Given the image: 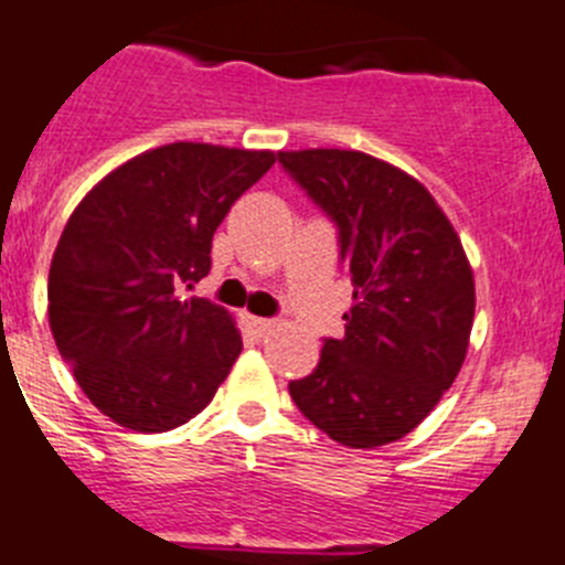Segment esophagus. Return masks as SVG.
<instances>
[{"label": "esophagus", "mask_w": 565, "mask_h": 565, "mask_svg": "<svg viewBox=\"0 0 565 565\" xmlns=\"http://www.w3.org/2000/svg\"><path fill=\"white\" fill-rule=\"evenodd\" d=\"M243 326L248 328V333H254V337H267V333L276 328V322L267 320V317H254V315H243Z\"/></svg>", "instance_id": "34e87169"}]
</instances>
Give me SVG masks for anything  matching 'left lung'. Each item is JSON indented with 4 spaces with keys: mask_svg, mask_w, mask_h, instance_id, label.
<instances>
[{
    "mask_svg": "<svg viewBox=\"0 0 565 565\" xmlns=\"http://www.w3.org/2000/svg\"><path fill=\"white\" fill-rule=\"evenodd\" d=\"M284 171L337 223L353 284L344 337L289 383L300 414L353 450L419 425L467 359L475 278L456 228L414 177L364 151H278Z\"/></svg>",
    "mask_w": 565,
    "mask_h": 565,
    "instance_id": "obj_1",
    "label": "left lung"
}]
</instances>
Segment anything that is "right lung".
Wrapping results in <instances>:
<instances>
[{
  "label": "right lung",
  "instance_id": "obj_1",
  "mask_svg": "<svg viewBox=\"0 0 565 565\" xmlns=\"http://www.w3.org/2000/svg\"><path fill=\"white\" fill-rule=\"evenodd\" d=\"M273 151L171 143L102 179L49 267V328L93 405L162 434L210 405L243 350L232 315L182 298L212 267V237Z\"/></svg>",
  "mask_w": 565,
  "mask_h": 565
}]
</instances>
